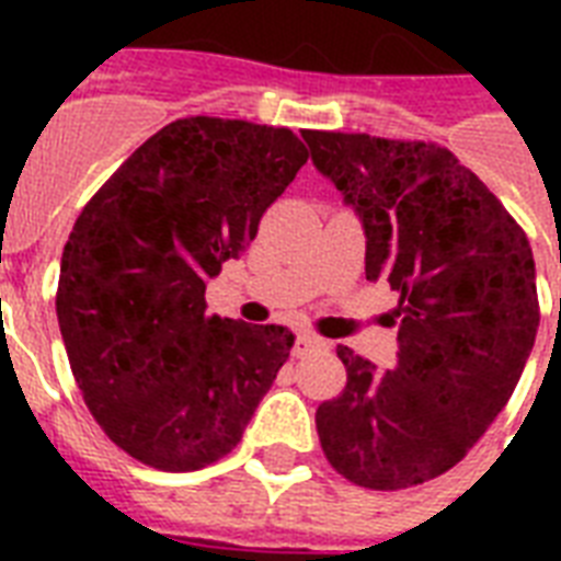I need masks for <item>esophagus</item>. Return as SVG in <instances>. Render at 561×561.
<instances>
[{"mask_svg": "<svg viewBox=\"0 0 561 561\" xmlns=\"http://www.w3.org/2000/svg\"><path fill=\"white\" fill-rule=\"evenodd\" d=\"M323 346V341H317V337H311V334H302L299 332L297 337H294V355H308V352H314Z\"/></svg>", "mask_w": 561, "mask_h": 561, "instance_id": "obj_1", "label": "esophagus"}]
</instances>
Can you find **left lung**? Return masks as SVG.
Instances as JSON below:
<instances>
[{
  "mask_svg": "<svg viewBox=\"0 0 561 561\" xmlns=\"http://www.w3.org/2000/svg\"><path fill=\"white\" fill-rule=\"evenodd\" d=\"M302 139L364 224L367 279L399 294L401 320L390 369L337 346L346 387L317 408L320 445L358 486H416L466 457L522 378L539 329L530 241L448 148Z\"/></svg>",
  "mask_w": 561,
  "mask_h": 561,
  "instance_id": "left-lung-1",
  "label": "left lung"
}]
</instances>
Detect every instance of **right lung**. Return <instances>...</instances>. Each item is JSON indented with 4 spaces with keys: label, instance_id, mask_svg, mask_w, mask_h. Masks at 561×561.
<instances>
[{
    "label": "right lung",
    "instance_id": "1",
    "mask_svg": "<svg viewBox=\"0 0 561 561\" xmlns=\"http://www.w3.org/2000/svg\"><path fill=\"white\" fill-rule=\"evenodd\" d=\"M306 160L288 127L178 118L75 220L55 302L69 367L145 466L194 471L232 451L288 360L285 325L209 317L203 294Z\"/></svg>",
    "mask_w": 561,
    "mask_h": 561
}]
</instances>
